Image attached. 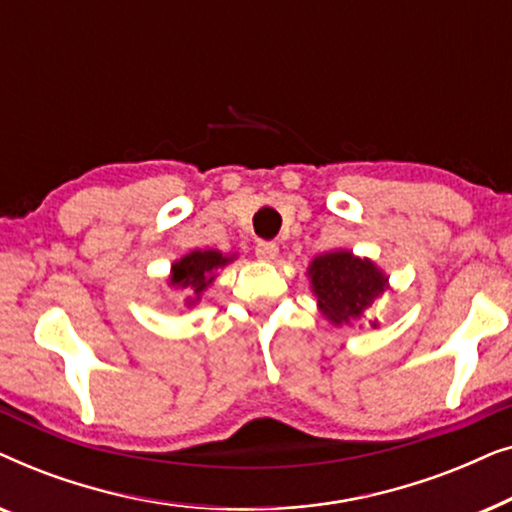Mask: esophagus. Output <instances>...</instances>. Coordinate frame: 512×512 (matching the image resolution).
I'll use <instances>...</instances> for the list:
<instances>
[{
	"instance_id": "esophagus-1",
	"label": "esophagus",
	"mask_w": 512,
	"mask_h": 512,
	"mask_svg": "<svg viewBox=\"0 0 512 512\" xmlns=\"http://www.w3.org/2000/svg\"><path fill=\"white\" fill-rule=\"evenodd\" d=\"M279 254V247L275 242H258L256 244V256L261 258V261H272V258H277Z\"/></svg>"
}]
</instances>
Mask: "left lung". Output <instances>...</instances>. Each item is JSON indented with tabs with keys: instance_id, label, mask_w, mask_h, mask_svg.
Here are the masks:
<instances>
[{
	"instance_id": "left-lung-1",
	"label": "left lung",
	"mask_w": 512,
	"mask_h": 512,
	"mask_svg": "<svg viewBox=\"0 0 512 512\" xmlns=\"http://www.w3.org/2000/svg\"><path fill=\"white\" fill-rule=\"evenodd\" d=\"M310 277L321 312L338 326L361 317L387 284V277L373 263L356 258L349 251L317 256L310 265Z\"/></svg>"
}]
</instances>
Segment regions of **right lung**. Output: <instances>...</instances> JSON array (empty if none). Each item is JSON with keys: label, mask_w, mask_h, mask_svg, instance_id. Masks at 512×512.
I'll return each mask as SVG.
<instances>
[{"label": "right lung", "mask_w": 512, "mask_h": 512, "mask_svg": "<svg viewBox=\"0 0 512 512\" xmlns=\"http://www.w3.org/2000/svg\"><path fill=\"white\" fill-rule=\"evenodd\" d=\"M226 263L228 258H223L219 251H193L172 265V284L181 286V289H191L195 296H200L214 279V270Z\"/></svg>", "instance_id": "right-lung-1"}]
</instances>
